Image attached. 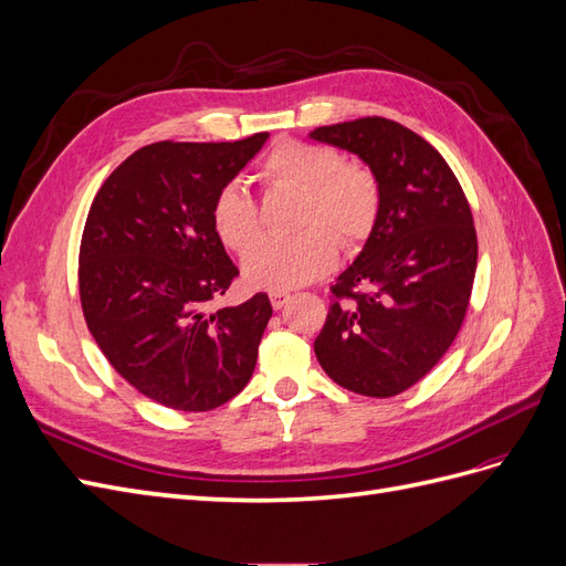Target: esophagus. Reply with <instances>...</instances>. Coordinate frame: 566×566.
I'll return each instance as SVG.
<instances>
[{
  "mask_svg": "<svg viewBox=\"0 0 566 566\" xmlns=\"http://www.w3.org/2000/svg\"><path fill=\"white\" fill-rule=\"evenodd\" d=\"M269 300L273 310H283V306L290 302V293H269Z\"/></svg>",
  "mask_w": 566,
  "mask_h": 566,
  "instance_id": "obj_1",
  "label": "esophagus"
}]
</instances>
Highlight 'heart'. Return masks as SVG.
<instances>
[{
	"label": "heart",
	"mask_w": 566,
	"mask_h": 566,
	"mask_svg": "<svg viewBox=\"0 0 566 566\" xmlns=\"http://www.w3.org/2000/svg\"><path fill=\"white\" fill-rule=\"evenodd\" d=\"M262 177L271 186L300 191V219L304 229L290 241L256 243L243 260V279L250 287L287 293L328 273L345 248H358L373 233L380 214V184L368 167L345 163L335 148L281 142L262 163ZM212 227L221 243L243 252L260 235L256 205L241 181H227L212 200Z\"/></svg>",
	"instance_id": "obj_1"
}]
</instances>
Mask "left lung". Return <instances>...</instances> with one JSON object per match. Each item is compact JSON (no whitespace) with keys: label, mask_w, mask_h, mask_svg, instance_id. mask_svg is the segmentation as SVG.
I'll return each instance as SVG.
<instances>
[{"label":"left lung","mask_w":566,"mask_h":566,"mask_svg":"<svg viewBox=\"0 0 566 566\" xmlns=\"http://www.w3.org/2000/svg\"><path fill=\"white\" fill-rule=\"evenodd\" d=\"M310 136L361 158L382 196L364 250L331 287L314 352L339 387L387 399L437 366L465 318L476 271L470 205L439 150L394 119Z\"/></svg>","instance_id":"8db88e82"}]
</instances>
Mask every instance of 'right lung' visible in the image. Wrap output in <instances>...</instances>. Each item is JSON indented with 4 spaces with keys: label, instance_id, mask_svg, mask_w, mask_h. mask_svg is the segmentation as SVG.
<instances>
[{
    "label": "right lung",
    "instance_id": "right-lung-1",
    "mask_svg": "<svg viewBox=\"0 0 566 566\" xmlns=\"http://www.w3.org/2000/svg\"><path fill=\"white\" fill-rule=\"evenodd\" d=\"M269 134L144 146L98 188L80 245V300L111 366L167 408L212 410L250 382L273 314L264 293L208 312L238 276L212 200Z\"/></svg>",
    "mask_w": 566,
    "mask_h": 566
}]
</instances>
